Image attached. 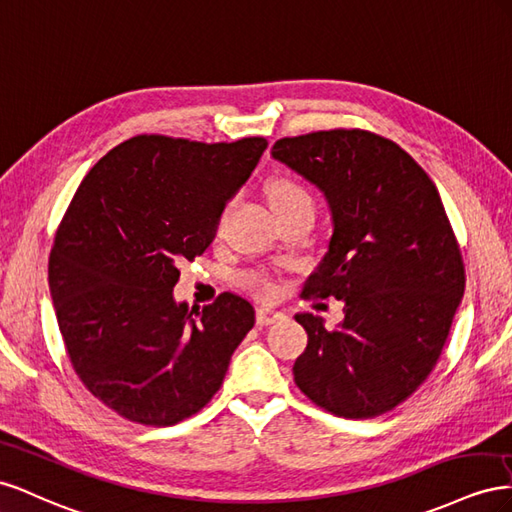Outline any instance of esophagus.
<instances>
[{"mask_svg": "<svg viewBox=\"0 0 512 512\" xmlns=\"http://www.w3.org/2000/svg\"><path fill=\"white\" fill-rule=\"evenodd\" d=\"M283 317H285V313L281 309H276V306H259L257 309V324L259 326L274 324V321H279Z\"/></svg>", "mask_w": 512, "mask_h": 512, "instance_id": "1", "label": "esophagus"}]
</instances>
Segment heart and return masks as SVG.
Returning a JSON list of instances; mask_svg holds the SVG:
<instances>
[{
    "instance_id": "obj_1",
    "label": "heart",
    "mask_w": 512,
    "mask_h": 512,
    "mask_svg": "<svg viewBox=\"0 0 512 512\" xmlns=\"http://www.w3.org/2000/svg\"><path fill=\"white\" fill-rule=\"evenodd\" d=\"M268 201L276 218L298 212V210H315V201H313V195L309 193V188L294 178H274L268 184ZM248 283H251L253 289L261 291V294L270 291L268 281L261 279V276H253Z\"/></svg>"
}]
</instances>
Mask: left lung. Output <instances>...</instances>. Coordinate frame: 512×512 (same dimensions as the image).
Masks as SVG:
<instances>
[{"instance_id":"1","label":"left lung","mask_w":512,"mask_h":512,"mask_svg":"<svg viewBox=\"0 0 512 512\" xmlns=\"http://www.w3.org/2000/svg\"><path fill=\"white\" fill-rule=\"evenodd\" d=\"M272 158L315 184L332 216L304 296L345 304L334 330L296 315L309 334L296 384L337 416L384 414L429 377L463 298V259L440 193L410 154L367 130L285 137Z\"/></svg>"}]
</instances>
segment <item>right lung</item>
Listing matches in <instances>:
<instances>
[{
    "label": "right lung",
    "instance_id": "right-lung-1",
    "mask_svg": "<svg viewBox=\"0 0 512 512\" xmlns=\"http://www.w3.org/2000/svg\"><path fill=\"white\" fill-rule=\"evenodd\" d=\"M266 148L264 137L139 135L102 156L72 197L49 257L51 300L72 367L120 416L175 425L221 388L253 304L225 291L191 311L173 287Z\"/></svg>",
    "mask_w": 512,
    "mask_h": 512
}]
</instances>
